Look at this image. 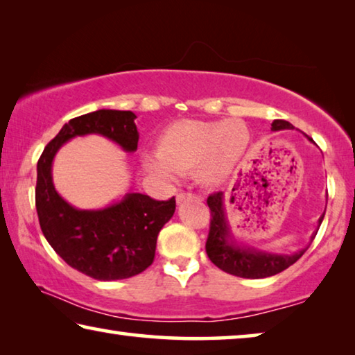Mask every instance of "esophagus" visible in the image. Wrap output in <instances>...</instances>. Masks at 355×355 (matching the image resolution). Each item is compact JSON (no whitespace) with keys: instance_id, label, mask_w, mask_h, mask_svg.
Instances as JSON below:
<instances>
[{"instance_id":"esophagus-1","label":"esophagus","mask_w":355,"mask_h":355,"mask_svg":"<svg viewBox=\"0 0 355 355\" xmlns=\"http://www.w3.org/2000/svg\"><path fill=\"white\" fill-rule=\"evenodd\" d=\"M188 199H202V197L197 194H192V192H178L177 194V203H182Z\"/></svg>"}]
</instances>
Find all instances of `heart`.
I'll return each mask as SVG.
<instances>
[{
	"instance_id": "1",
	"label": "heart",
	"mask_w": 355,
	"mask_h": 355,
	"mask_svg": "<svg viewBox=\"0 0 355 355\" xmlns=\"http://www.w3.org/2000/svg\"><path fill=\"white\" fill-rule=\"evenodd\" d=\"M250 133L241 120H178L156 142V156H146L144 169L158 177L196 169L205 184H220L249 147Z\"/></svg>"
}]
</instances>
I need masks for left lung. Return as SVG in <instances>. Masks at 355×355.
I'll return each instance as SVG.
<instances>
[{
	"mask_svg": "<svg viewBox=\"0 0 355 355\" xmlns=\"http://www.w3.org/2000/svg\"><path fill=\"white\" fill-rule=\"evenodd\" d=\"M294 127L286 120H274L271 123L272 131L279 130H293ZM310 139V137H309ZM311 141V139H310ZM208 207L211 213L209 220V233L205 244L207 255L216 266L236 277L243 279H264L279 274L296 263L304 252L302 249L293 255H277L266 254V252H258L255 249L241 248L232 241L230 227H228L225 207H224V192H214L208 197ZM324 216L320 218V224ZM316 236V233L311 239Z\"/></svg>",
	"mask_w": 355,
	"mask_h": 355,
	"instance_id": "obj_1",
	"label": "left lung"
}]
</instances>
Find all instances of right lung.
Masks as SVG:
<instances>
[{"label": "right lung", "mask_w": 355, "mask_h": 355, "mask_svg": "<svg viewBox=\"0 0 355 355\" xmlns=\"http://www.w3.org/2000/svg\"><path fill=\"white\" fill-rule=\"evenodd\" d=\"M131 111L98 110L71 119L46 144L37 163L35 208L46 241L76 271L97 280L133 277L153 263L156 238L175 211V197L155 200L130 192L103 209H78L53 184V158L71 137L101 135L135 152L139 141Z\"/></svg>", "instance_id": "obj_1"}]
</instances>
